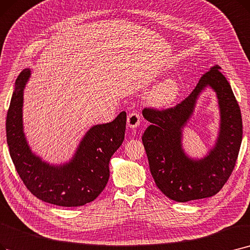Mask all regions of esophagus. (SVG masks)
Returning <instances> with one entry per match:
<instances>
[{"label":"esophagus","instance_id":"1","mask_svg":"<svg viewBox=\"0 0 250 250\" xmlns=\"http://www.w3.org/2000/svg\"><path fill=\"white\" fill-rule=\"evenodd\" d=\"M141 115L138 112H131L127 116V125L131 128L137 127L141 124Z\"/></svg>","mask_w":250,"mask_h":250}]
</instances>
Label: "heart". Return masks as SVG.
Returning <instances> with one entry per match:
<instances>
[{"label":"heart","mask_w":250,"mask_h":250,"mask_svg":"<svg viewBox=\"0 0 250 250\" xmlns=\"http://www.w3.org/2000/svg\"><path fill=\"white\" fill-rule=\"evenodd\" d=\"M180 92V86L176 81L167 80L158 84L152 91L150 100L156 106H168L177 99Z\"/></svg>","instance_id":"1"}]
</instances>
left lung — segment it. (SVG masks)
<instances>
[{
  "instance_id": "left-lung-1",
  "label": "left lung",
  "mask_w": 250,
  "mask_h": 250,
  "mask_svg": "<svg viewBox=\"0 0 250 250\" xmlns=\"http://www.w3.org/2000/svg\"><path fill=\"white\" fill-rule=\"evenodd\" d=\"M220 68L214 65L203 73L192 93L176 106L167 109L146 107L142 111L151 123L142 136L151 175L158 189L177 202L215 195L230 178L239 154L243 133L240 107ZM208 85L218 96L221 131L210 154L194 161L181 149L180 128L191 114L198 95Z\"/></svg>"
}]
</instances>
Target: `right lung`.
Masks as SVG:
<instances>
[{"instance_id": "1", "label": "right lung", "mask_w": 250, "mask_h": 250, "mask_svg": "<svg viewBox=\"0 0 250 250\" xmlns=\"http://www.w3.org/2000/svg\"><path fill=\"white\" fill-rule=\"evenodd\" d=\"M30 70L21 71L15 83L6 119L10 156L29 192L42 201L77 208L99 196L109 179V161L125 139L126 113L113 122L90 128L69 164L53 167L31 153L23 134V89Z\"/></svg>"}]
</instances>
